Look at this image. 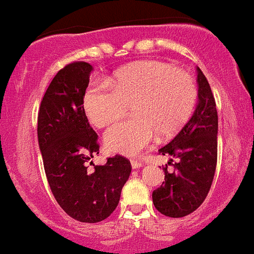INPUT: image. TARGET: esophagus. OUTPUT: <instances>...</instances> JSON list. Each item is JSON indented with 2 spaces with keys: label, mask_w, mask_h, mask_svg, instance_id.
Here are the masks:
<instances>
[{
  "label": "esophagus",
  "mask_w": 254,
  "mask_h": 254,
  "mask_svg": "<svg viewBox=\"0 0 254 254\" xmlns=\"http://www.w3.org/2000/svg\"><path fill=\"white\" fill-rule=\"evenodd\" d=\"M131 165H132V168H133V169H138V168L143 167V163H142V161H140V160H136V159H132Z\"/></svg>",
  "instance_id": "1"
}]
</instances>
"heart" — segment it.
<instances>
[{
	"label": "heart",
	"instance_id": "1",
	"mask_svg": "<svg viewBox=\"0 0 254 254\" xmlns=\"http://www.w3.org/2000/svg\"><path fill=\"white\" fill-rule=\"evenodd\" d=\"M196 99V86L188 73L146 61L121 69L109 82H93L85 93L84 108L96 127H107L132 105L134 118L111 127L104 141L112 151L136 155L156 133L161 137L177 133L190 120Z\"/></svg>",
	"mask_w": 254,
	"mask_h": 254
}]
</instances>
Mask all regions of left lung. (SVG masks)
<instances>
[{
  "label": "left lung",
  "instance_id": "obj_1",
  "mask_svg": "<svg viewBox=\"0 0 254 254\" xmlns=\"http://www.w3.org/2000/svg\"><path fill=\"white\" fill-rule=\"evenodd\" d=\"M198 100L196 109L185 127L161 155L177 159L163 168L165 182L152 192V202L165 216L183 217L193 212L205 201L214 181L217 161V111L214 94L202 71L197 67ZM173 159L168 161L170 164Z\"/></svg>",
  "mask_w": 254,
  "mask_h": 254
}]
</instances>
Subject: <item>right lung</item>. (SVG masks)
I'll return each instance as SVG.
<instances>
[{"label":"right lung","mask_w":254,"mask_h":254,"mask_svg":"<svg viewBox=\"0 0 254 254\" xmlns=\"http://www.w3.org/2000/svg\"><path fill=\"white\" fill-rule=\"evenodd\" d=\"M91 71L86 62L60 69L38 112V142L52 193L68 216L81 223L111 216L132 169L121 155L88 168V161L99 154L98 134L84 109Z\"/></svg>","instance_id":"obj_1"}]
</instances>
